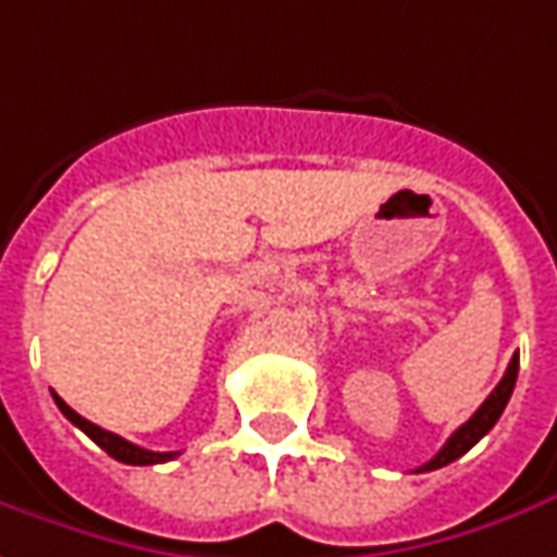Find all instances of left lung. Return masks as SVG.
Segmentation results:
<instances>
[{"label":"left lung","mask_w":557,"mask_h":557,"mask_svg":"<svg viewBox=\"0 0 557 557\" xmlns=\"http://www.w3.org/2000/svg\"><path fill=\"white\" fill-rule=\"evenodd\" d=\"M516 377H518V354L509 359V369H506V374H503V381L497 384V387L491 389V396H487L485 403L479 406V411H475V414H472L460 430H454L451 438L442 445V451H438L433 460H426L418 472H430V469L448 467V463H454L457 457H463V454H467L479 438L487 436V433H491V426L500 421L503 408H506L509 396H512V389H516Z\"/></svg>","instance_id":"obj_1"}]
</instances>
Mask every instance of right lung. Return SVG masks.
<instances>
[{
  "label": "right lung",
  "mask_w": 557,
  "mask_h": 557,
  "mask_svg": "<svg viewBox=\"0 0 557 557\" xmlns=\"http://www.w3.org/2000/svg\"><path fill=\"white\" fill-rule=\"evenodd\" d=\"M54 403L57 408L63 411V418L66 421H72L82 433H88L100 448H103L109 457H115V460H121V463H131V467H151V463H168V460H173L176 457V451H146V448H139V445H134V442H127V438L115 436V433H109V430H103V426H97V423L85 421L78 411H72L60 396L54 393Z\"/></svg>",
  "instance_id": "add662e5"
}]
</instances>
